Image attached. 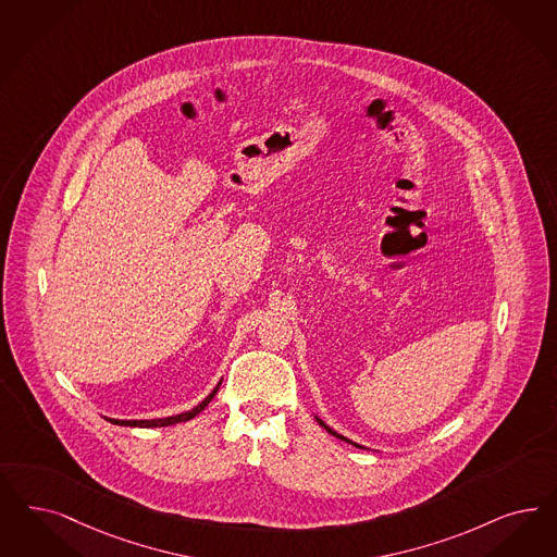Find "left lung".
<instances>
[{"instance_id": "left-lung-1", "label": "left lung", "mask_w": 557, "mask_h": 557, "mask_svg": "<svg viewBox=\"0 0 557 557\" xmlns=\"http://www.w3.org/2000/svg\"><path fill=\"white\" fill-rule=\"evenodd\" d=\"M317 422L321 423V425H323V428H325L326 432H329V434H333V436H337V438H342V441H347V438H344V436H339V434H337V432H333V430H331V428H329V425H325V423L321 422V420H319V418H317ZM347 442H351V441H347ZM356 446H358V444H356Z\"/></svg>"}]
</instances>
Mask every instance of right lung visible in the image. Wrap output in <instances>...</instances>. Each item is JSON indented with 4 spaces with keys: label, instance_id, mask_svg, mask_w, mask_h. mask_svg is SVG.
Listing matches in <instances>:
<instances>
[{
    "label": "right lung",
    "instance_id": "add662e5",
    "mask_svg": "<svg viewBox=\"0 0 557 557\" xmlns=\"http://www.w3.org/2000/svg\"><path fill=\"white\" fill-rule=\"evenodd\" d=\"M218 388H220V384L211 391L210 395H208L201 404L197 405V407H193L191 411L178 413V416H173V418H162V420H109V418H107V420L111 423H116V425H134V428H162V425L187 422V420H193L197 413H201V411L208 407V404L213 399V395L218 393Z\"/></svg>",
    "mask_w": 557,
    "mask_h": 557
}]
</instances>
